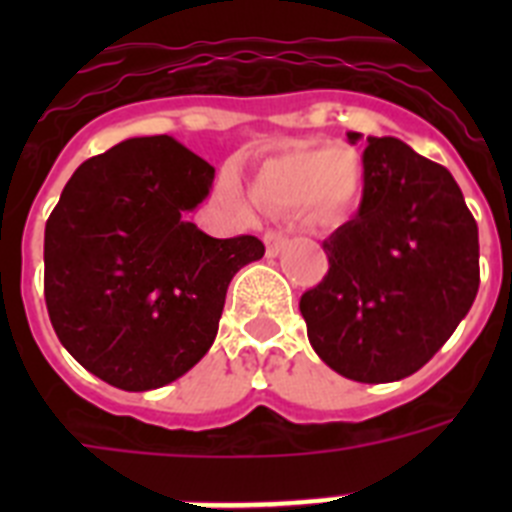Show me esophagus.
Here are the masks:
<instances>
[{
	"label": "esophagus",
	"mask_w": 512,
	"mask_h": 512,
	"mask_svg": "<svg viewBox=\"0 0 512 512\" xmlns=\"http://www.w3.org/2000/svg\"><path fill=\"white\" fill-rule=\"evenodd\" d=\"M264 243H266V256H269V259H274V256H279V253L287 248L289 238L284 233H266Z\"/></svg>",
	"instance_id": "34e87169"
}]
</instances>
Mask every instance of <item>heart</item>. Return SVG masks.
I'll list each match as a JSON object with an SVG mask.
<instances>
[{
  "instance_id": "heart-1",
  "label": "heart",
  "mask_w": 512,
  "mask_h": 512,
  "mask_svg": "<svg viewBox=\"0 0 512 512\" xmlns=\"http://www.w3.org/2000/svg\"><path fill=\"white\" fill-rule=\"evenodd\" d=\"M359 192L361 166L348 148L292 146L261 161L251 179L253 202L269 212L315 207L323 215H343ZM228 197H238L233 182Z\"/></svg>"
}]
</instances>
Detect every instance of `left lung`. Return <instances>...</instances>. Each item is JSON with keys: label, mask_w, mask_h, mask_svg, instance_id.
Here are the masks:
<instances>
[{"label": "left lung", "mask_w": 512, "mask_h": 512, "mask_svg": "<svg viewBox=\"0 0 512 512\" xmlns=\"http://www.w3.org/2000/svg\"><path fill=\"white\" fill-rule=\"evenodd\" d=\"M323 248L330 269L300 312L315 354L354 382L418 372L477 297L479 235L459 184L390 135L366 138L359 212Z\"/></svg>", "instance_id": "8db88e82"}]
</instances>
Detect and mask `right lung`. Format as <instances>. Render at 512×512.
I'll list each match as a JSON object with an SVG mask.
<instances>
[{"mask_svg":"<svg viewBox=\"0 0 512 512\" xmlns=\"http://www.w3.org/2000/svg\"><path fill=\"white\" fill-rule=\"evenodd\" d=\"M215 169L169 135L89 158L45 223V305L63 348L125 392L158 390L210 351L235 271L264 256L253 235L212 238L184 212Z\"/></svg>","mask_w":512,"mask_h":512,"instance_id":"obj_1","label":"right lung"}]
</instances>
